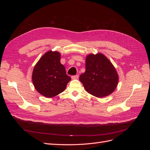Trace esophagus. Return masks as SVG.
<instances>
[{"label": "esophagus", "instance_id": "1", "mask_svg": "<svg viewBox=\"0 0 150 150\" xmlns=\"http://www.w3.org/2000/svg\"><path fill=\"white\" fill-rule=\"evenodd\" d=\"M78 78H79V76H78V75H75V76H72L71 77V78H72V79H78Z\"/></svg>", "mask_w": 150, "mask_h": 150}]
</instances>
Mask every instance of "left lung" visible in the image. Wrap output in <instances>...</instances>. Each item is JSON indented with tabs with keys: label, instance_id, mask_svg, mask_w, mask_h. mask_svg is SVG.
Returning a JSON list of instances; mask_svg holds the SVG:
<instances>
[{
	"label": "left lung",
	"instance_id": "8db88e82",
	"mask_svg": "<svg viewBox=\"0 0 150 150\" xmlns=\"http://www.w3.org/2000/svg\"><path fill=\"white\" fill-rule=\"evenodd\" d=\"M86 91L98 98L111 94L118 83V74L110 60L101 53L86 58V71L79 76Z\"/></svg>",
	"mask_w": 150,
	"mask_h": 150
}]
</instances>
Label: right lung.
<instances>
[{"instance_id":"add662e5","label":"right lung","mask_w":150,"mask_h":150,"mask_svg":"<svg viewBox=\"0 0 150 150\" xmlns=\"http://www.w3.org/2000/svg\"><path fill=\"white\" fill-rule=\"evenodd\" d=\"M57 51L45 53L34 66L32 80L35 89L47 98H52L65 90L71 77L66 74Z\"/></svg>"}]
</instances>
